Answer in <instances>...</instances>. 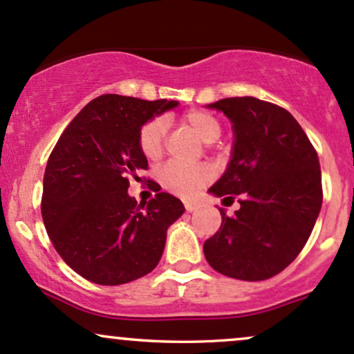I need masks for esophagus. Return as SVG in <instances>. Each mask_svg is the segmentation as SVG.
I'll return each mask as SVG.
<instances>
[{
    "mask_svg": "<svg viewBox=\"0 0 354 354\" xmlns=\"http://www.w3.org/2000/svg\"><path fill=\"white\" fill-rule=\"evenodd\" d=\"M198 208V203H195V201H185V209L188 213L195 212V209Z\"/></svg>",
    "mask_w": 354,
    "mask_h": 354,
    "instance_id": "34e87169",
    "label": "esophagus"
}]
</instances>
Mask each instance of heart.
<instances>
[{
    "mask_svg": "<svg viewBox=\"0 0 354 354\" xmlns=\"http://www.w3.org/2000/svg\"><path fill=\"white\" fill-rule=\"evenodd\" d=\"M181 120L195 133L203 142H215L221 134L220 120L208 111L192 109L181 115ZM166 141V120L154 118L147 120L139 131V149L149 161H156L165 151ZM159 183L173 195L181 198H193L203 186L213 180L212 166L200 162V165H181V162L169 161L159 169Z\"/></svg>",
    "mask_w": 354,
    "mask_h": 354,
    "instance_id": "1",
    "label": "heart"
}]
</instances>
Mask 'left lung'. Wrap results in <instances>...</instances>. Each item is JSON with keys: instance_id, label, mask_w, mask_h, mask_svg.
Returning a JSON list of instances; mask_svg holds the SVG:
<instances>
[{"instance_id": "left-lung-1", "label": "left lung", "mask_w": 354, "mask_h": 354, "mask_svg": "<svg viewBox=\"0 0 354 354\" xmlns=\"http://www.w3.org/2000/svg\"><path fill=\"white\" fill-rule=\"evenodd\" d=\"M209 109L234 124V151L216 196L240 195L234 216L205 242L208 263L240 281H266L282 272L308 242L322 205L319 159L286 109L255 97H228Z\"/></svg>"}]
</instances>
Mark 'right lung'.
<instances>
[{"label":"right lung","mask_w":354,"mask_h":354,"mask_svg":"<svg viewBox=\"0 0 354 354\" xmlns=\"http://www.w3.org/2000/svg\"><path fill=\"white\" fill-rule=\"evenodd\" d=\"M176 106L166 99L104 94L72 119L53 147L44 176L41 216L58 255L87 281L127 284L158 266L168 227L185 207L161 188L138 205L127 188L147 169L139 131Z\"/></svg>","instance_id":"1"}]
</instances>
